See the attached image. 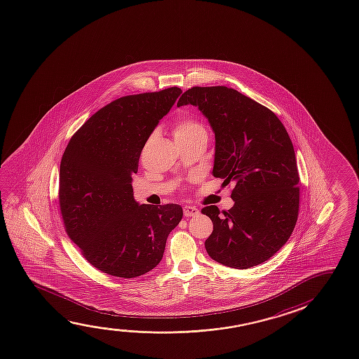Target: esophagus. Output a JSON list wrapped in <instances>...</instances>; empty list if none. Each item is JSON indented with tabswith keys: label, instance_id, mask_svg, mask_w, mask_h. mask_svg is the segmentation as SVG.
Masks as SVG:
<instances>
[{
	"label": "esophagus",
	"instance_id": "obj_1",
	"mask_svg": "<svg viewBox=\"0 0 359 359\" xmlns=\"http://www.w3.org/2000/svg\"><path fill=\"white\" fill-rule=\"evenodd\" d=\"M199 215V210L195 206H184V216L185 217H191V216Z\"/></svg>",
	"mask_w": 359,
	"mask_h": 359
}]
</instances>
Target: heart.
Returning a JSON list of instances; mask_svg holds the SVG:
<instances>
[{"mask_svg": "<svg viewBox=\"0 0 359 359\" xmlns=\"http://www.w3.org/2000/svg\"><path fill=\"white\" fill-rule=\"evenodd\" d=\"M172 133L175 139H187L196 135H206V129L193 116H180L172 126Z\"/></svg>", "mask_w": 359, "mask_h": 359, "instance_id": "obj_1", "label": "heart"}]
</instances>
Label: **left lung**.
<instances>
[{
	"label": "left lung",
	"instance_id": "8db88e82",
	"mask_svg": "<svg viewBox=\"0 0 359 359\" xmlns=\"http://www.w3.org/2000/svg\"><path fill=\"white\" fill-rule=\"evenodd\" d=\"M191 104L215 133L212 174L233 182L235 204L220 216L206 206L214 230L205 241L210 257L232 269H250L276 254L296 226L299 182L292 142L273 111L224 86L193 87L177 107Z\"/></svg>",
	"mask_w": 359,
	"mask_h": 359
}]
</instances>
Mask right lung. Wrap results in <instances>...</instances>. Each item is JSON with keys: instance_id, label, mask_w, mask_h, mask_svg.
<instances>
[{"instance_id": "add662e5", "label": "right lung", "mask_w": 359, "mask_h": 359, "mask_svg": "<svg viewBox=\"0 0 359 359\" xmlns=\"http://www.w3.org/2000/svg\"><path fill=\"white\" fill-rule=\"evenodd\" d=\"M182 89L126 95L73 134L61 160L60 209L67 235L84 259L111 276H142L159 264L180 205H139L132 175L150 134Z\"/></svg>"}]
</instances>
